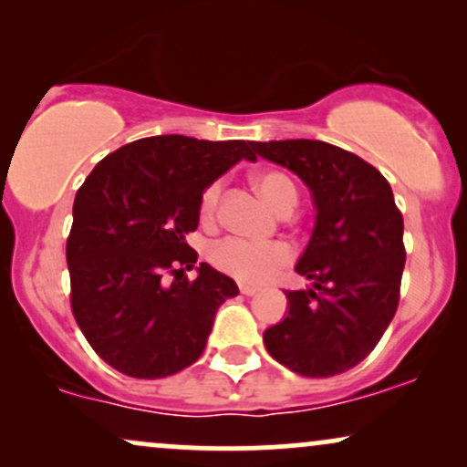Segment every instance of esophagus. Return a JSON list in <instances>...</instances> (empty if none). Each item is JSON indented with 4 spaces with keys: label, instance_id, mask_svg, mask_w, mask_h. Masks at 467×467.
Instances as JSON below:
<instances>
[{
    "label": "esophagus",
    "instance_id": "obj_1",
    "mask_svg": "<svg viewBox=\"0 0 467 467\" xmlns=\"http://www.w3.org/2000/svg\"><path fill=\"white\" fill-rule=\"evenodd\" d=\"M239 292L245 294V296H254V294L259 292V287L248 285V283H239Z\"/></svg>",
    "mask_w": 467,
    "mask_h": 467
}]
</instances>
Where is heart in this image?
I'll list each match as a JSON object with an SVG mask.
<instances>
[{
    "label": "heart",
    "instance_id": "obj_1",
    "mask_svg": "<svg viewBox=\"0 0 467 467\" xmlns=\"http://www.w3.org/2000/svg\"><path fill=\"white\" fill-rule=\"evenodd\" d=\"M254 186L261 192V197L281 215L296 208L298 191L287 175L278 173V171H265V173L254 175ZM219 202H222V182H213L211 186L203 189L200 200V215L203 223L215 222ZM208 259L217 270L226 272L239 281L264 283L292 264L294 252L283 241L254 244L248 239L228 237L213 245L208 252Z\"/></svg>",
    "mask_w": 467,
    "mask_h": 467
}]
</instances>
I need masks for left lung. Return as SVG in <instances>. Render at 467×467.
<instances>
[{"label": "left lung", "instance_id": "obj_1", "mask_svg": "<svg viewBox=\"0 0 467 467\" xmlns=\"http://www.w3.org/2000/svg\"><path fill=\"white\" fill-rule=\"evenodd\" d=\"M312 191L316 226L296 272L309 289L285 292L287 316L265 329V349L305 378L360 364L398 312L406 264L404 219L390 184L356 153L320 140L252 142Z\"/></svg>", "mask_w": 467, "mask_h": 467}]
</instances>
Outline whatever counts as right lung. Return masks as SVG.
<instances>
[{"label":"right lung","mask_w":467,"mask_h":467,"mask_svg":"<svg viewBox=\"0 0 467 467\" xmlns=\"http://www.w3.org/2000/svg\"><path fill=\"white\" fill-rule=\"evenodd\" d=\"M252 160L248 140L151 136L94 166L77 191L66 256L69 303L92 349L116 371L155 379L203 353L213 320L239 294L208 264L186 276L197 252L186 234L200 223L206 186Z\"/></svg>","instance_id":"add662e5"}]
</instances>
